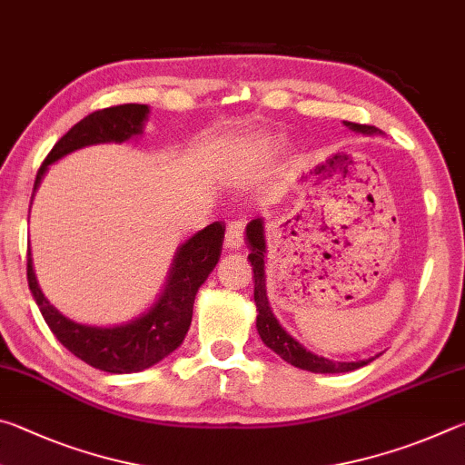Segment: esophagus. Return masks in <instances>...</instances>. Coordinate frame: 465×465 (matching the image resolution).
<instances>
[{
  "mask_svg": "<svg viewBox=\"0 0 465 465\" xmlns=\"http://www.w3.org/2000/svg\"><path fill=\"white\" fill-rule=\"evenodd\" d=\"M243 232H246V222L243 219H232L225 230V248L238 250L243 243Z\"/></svg>",
  "mask_w": 465,
  "mask_h": 465,
  "instance_id": "34e87169",
  "label": "esophagus"
}]
</instances>
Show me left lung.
<instances>
[{"label": "left lung", "mask_w": 465, "mask_h": 465, "mask_svg": "<svg viewBox=\"0 0 465 465\" xmlns=\"http://www.w3.org/2000/svg\"><path fill=\"white\" fill-rule=\"evenodd\" d=\"M344 124L352 131L363 133V135L380 133V129L371 127V124H359V123H349V121H344ZM246 238L252 250L248 254V261L252 262V271H254V302H256V312H258L256 328H258V334L262 338V342L269 346L271 351L277 352L281 359H285L287 363L299 369H305V371H312V373H346L371 363L373 359L342 363V361H330L324 357H318L308 349H303L293 336H289L285 332V328H282L277 322V318H274L272 310L269 308V299H266V289H264L266 287L264 285L266 243H264L262 219H252L246 230Z\"/></svg>", "instance_id": "left-lung-1"}]
</instances>
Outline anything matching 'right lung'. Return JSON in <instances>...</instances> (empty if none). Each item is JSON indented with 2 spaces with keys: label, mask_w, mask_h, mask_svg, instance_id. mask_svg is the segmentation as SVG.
Returning <instances> with one entry per match:
<instances>
[{
  "label": "right lung",
  "mask_w": 465,
  "mask_h": 465,
  "mask_svg": "<svg viewBox=\"0 0 465 465\" xmlns=\"http://www.w3.org/2000/svg\"><path fill=\"white\" fill-rule=\"evenodd\" d=\"M149 108L145 104H119L96 110L74 124L45 157L35 180V191L41 184L46 168L63 155L96 143H123L143 133ZM225 225L215 222L194 233L176 250L166 289L143 316L123 326L98 328L75 324L46 302L38 287L33 258L28 254V287L57 341L84 363L106 373H135L160 363L163 357L183 344L193 320V303L199 287L209 277L222 256Z\"/></svg>",
  "instance_id": "right-lung-1"
}]
</instances>
